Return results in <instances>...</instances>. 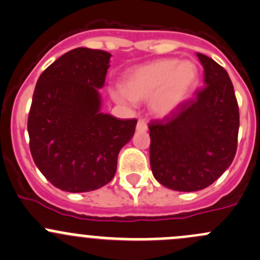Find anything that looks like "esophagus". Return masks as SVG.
<instances>
[{
	"mask_svg": "<svg viewBox=\"0 0 260 260\" xmlns=\"http://www.w3.org/2000/svg\"><path fill=\"white\" fill-rule=\"evenodd\" d=\"M136 130L138 131H146L148 130V125H146V122L144 121V120H139L138 121V125H136Z\"/></svg>",
	"mask_w": 260,
	"mask_h": 260,
	"instance_id": "34e87169",
	"label": "esophagus"
}]
</instances>
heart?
<instances>
[{
    "label": "heart",
    "mask_w": 260,
    "mask_h": 260,
    "mask_svg": "<svg viewBox=\"0 0 260 260\" xmlns=\"http://www.w3.org/2000/svg\"><path fill=\"white\" fill-rule=\"evenodd\" d=\"M199 79V70L190 60L161 58L131 70L122 89L111 91L120 104L150 99V110L157 117H167L183 105Z\"/></svg>",
    "instance_id": "b5f03b06"
}]
</instances>
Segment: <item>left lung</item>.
I'll use <instances>...</instances> for the list:
<instances>
[{"mask_svg": "<svg viewBox=\"0 0 260 260\" xmlns=\"http://www.w3.org/2000/svg\"><path fill=\"white\" fill-rule=\"evenodd\" d=\"M197 56L204 68V87L168 117L149 124L152 175L176 191L208 188L237 152L239 108L232 80L213 58Z\"/></svg>", "mask_w": 260, "mask_h": 260, "instance_id": "left-lung-1", "label": "left lung"}]
</instances>
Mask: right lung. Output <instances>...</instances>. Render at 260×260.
Segmentation results:
<instances>
[{
	"label": "right lung",
	"mask_w": 260,
	"mask_h": 260,
	"mask_svg": "<svg viewBox=\"0 0 260 260\" xmlns=\"http://www.w3.org/2000/svg\"><path fill=\"white\" fill-rule=\"evenodd\" d=\"M111 55L77 47L58 57L37 80L27 130L34 161L56 188L92 191L110 183L117 155L135 133L136 119L101 112L99 89Z\"/></svg>",
	"instance_id": "1"
}]
</instances>
